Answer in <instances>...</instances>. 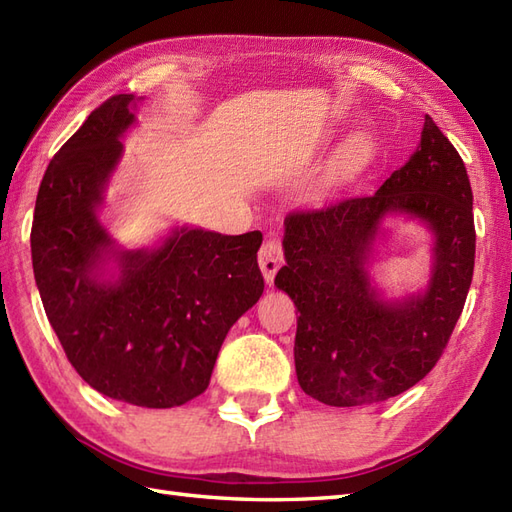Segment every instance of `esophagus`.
<instances>
[{
  "label": "esophagus",
  "instance_id": "esophagus-1",
  "mask_svg": "<svg viewBox=\"0 0 512 512\" xmlns=\"http://www.w3.org/2000/svg\"><path fill=\"white\" fill-rule=\"evenodd\" d=\"M257 259H259L261 272H264L266 281L270 283L272 279H275L277 270H279L281 261H283V246H281V240L277 235H268V240L261 244V248H259Z\"/></svg>",
  "mask_w": 512,
  "mask_h": 512
}]
</instances>
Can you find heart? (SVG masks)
Segmentation results:
<instances>
[{
    "instance_id": "1",
    "label": "heart",
    "mask_w": 512,
    "mask_h": 512,
    "mask_svg": "<svg viewBox=\"0 0 512 512\" xmlns=\"http://www.w3.org/2000/svg\"><path fill=\"white\" fill-rule=\"evenodd\" d=\"M368 152V139L364 135L351 137L338 154V170H349L355 163H360Z\"/></svg>"
}]
</instances>
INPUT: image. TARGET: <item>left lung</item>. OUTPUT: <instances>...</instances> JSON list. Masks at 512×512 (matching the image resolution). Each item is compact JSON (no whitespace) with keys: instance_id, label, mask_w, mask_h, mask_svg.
I'll use <instances>...</instances> for the list:
<instances>
[{"instance_id":"1","label":"left lung","mask_w":512,"mask_h":512,"mask_svg":"<svg viewBox=\"0 0 512 512\" xmlns=\"http://www.w3.org/2000/svg\"><path fill=\"white\" fill-rule=\"evenodd\" d=\"M399 210L435 233L428 290L382 302L365 266L378 222ZM285 264L275 277L299 310L296 377L336 408L386 401L432 371L454 331L473 277V194L458 150L425 115L421 144L371 196H353L285 218Z\"/></svg>"}]
</instances>
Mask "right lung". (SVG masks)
<instances>
[{
  "label": "right lung",
  "mask_w": 512,
  "mask_h": 512,
  "mask_svg": "<svg viewBox=\"0 0 512 512\" xmlns=\"http://www.w3.org/2000/svg\"><path fill=\"white\" fill-rule=\"evenodd\" d=\"M130 93L91 111L47 165L34 205L32 268L47 320L76 373L102 395L174 408L205 392L229 329L264 292L261 233L176 229L154 251H117L104 185L135 122ZM106 254L121 277L99 279Z\"/></svg>",
  "instance_id": "1"
}]
</instances>
